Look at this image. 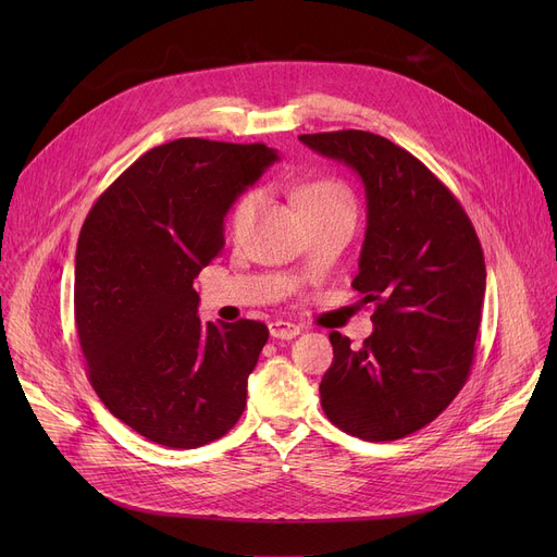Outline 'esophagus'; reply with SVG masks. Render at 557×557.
<instances>
[{
    "instance_id": "obj_1",
    "label": "esophagus",
    "mask_w": 557,
    "mask_h": 557,
    "mask_svg": "<svg viewBox=\"0 0 557 557\" xmlns=\"http://www.w3.org/2000/svg\"><path fill=\"white\" fill-rule=\"evenodd\" d=\"M269 332L273 338H282V341H290L300 334V325L296 323H286V320H273L269 325Z\"/></svg>"
}]
</instances>
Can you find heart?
I'll list each match as a JSON object with an SVG mask.
<instances>
[{
	"label": "heart",
	"mask_w": 557,
	"mask_h": 557,
	"mask_svg": "<svg viewBox=\"0 0 557 557\" xmlns=\"http://www.w3.org/2000/svg\"><path fill=\"white\" fill-rule=\"evenodd\" d=\"M296 200L307 219H315V216L341 212V210H355L352 196H349V191L336 181L307 183L296 189ZM259 202H261V191L257 189L246 191L237 202H234L230 221H227L232 237H242V234H246V230L255 221Z\"/></svg>",
	"instance_id": "b5f03b06"
}]
</instances>
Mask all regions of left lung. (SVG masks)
<instances>
[{"label": "left lung", "instance_id": "8db88e82", "mask_svg": "<svg viewBox=\"0 0 557 557\" xmlns=\"http://www.w3.org/2000/svg\"><path fill=\"white\" fill-rule=\"evenodd\" d=\"M366 187L368 227L352 286L374 305L361 347L330 334L320 404L361 441H399L441 416L470 376L485 259L456 196L401 146L366 131L300 135Z\"/></svg>", "mask_w": 557, "mask_h": 557}]
</instances>
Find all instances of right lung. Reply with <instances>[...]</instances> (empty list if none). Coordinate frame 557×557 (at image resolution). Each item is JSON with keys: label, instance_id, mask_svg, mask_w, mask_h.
I'll list each match as a JSON object with an SVG mask.
<instances>
[{"label": "right lung", "instance_id": "obj_1", "mask_svg": "<svg viewBox=\"0 0 557 557\" xmlns=\"http://www.w3.org/2000/svg\"><path fill=\"white\" fill-rule=\"evenodd\" d=\"M275 160L267 144L173 139L133 162L81 227L74 320L87 376L146 441L196 449L244 413L269 327L202 325L194 280L223 250L232 202Z\"/></svg>", "mask_w": 557, "mask_h": 557}]
</instances>
